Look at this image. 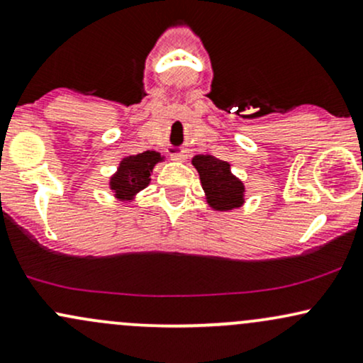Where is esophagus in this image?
Returning <instances> with one entry per match:
<instances>
[{
  "instance_id": "obj_1",
  "label": "esophagus",
  "mask_w": 363,
  "mask_h": 363,
  "mask_svg": "<svg viewBox=\"0 0 363 363\" xmlns=\"http://www.w3.org/2000/svg\"><path fill=\"white\" fill-rule=\"evenodd\" d=\"M186 153L184 152H179V153H172V155H170V158H172L174 162H184L186 160Z\"/></svg>"
}]
</instances>
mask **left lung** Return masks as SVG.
I'll use <instances>...</instances> for the list:
<instances>
[{
  "label": "left lung",
  "instance_id": "1",
  "mask_svg": "<svg viewBox=\"0 0 363 363\" xmlns=\"http://www.w3.org/2000/svg\"><path fill=\"white\" fill-rule=\"evenodd\" d=\"M198 170L208 206L215 211H230L245 201V186L234 176L228 162L211 155H196L191 160Z\"/></svg>",
  "mask_w": 363,
  "mask_h": 363
}]
</instances>
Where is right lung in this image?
Instances as JSON below:
<instances>
[{
  "label": "right lung",
  "mask_w": 363,
  "mask_h": 363,
  "mask_svg": "<svg viewBox=\"0 0 363 363\" xmlns=\"http://www.w3.org/2000/svg\"><path fill=\"white\" fill-rule=\"evenodd\" d=\"M165 157L155 152V150H147V152L138 153V155L124 157L119 162V167L109 179V187L114 193L118 201L129 203L136 198L140 191L150 184V176L157 164L164 162Z\"/></svg>",
  "instance_id": "add662e5"
}]
</instances>
